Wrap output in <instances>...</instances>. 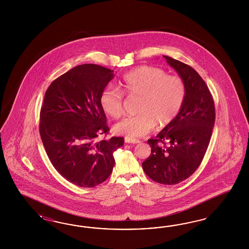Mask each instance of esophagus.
I'll list each match as a JSON object with an SVG mask.
<instances>
[{
	"instance_id": "obj_1",
	"label": "esophagus",
	"mask_w": 249,
	"mask_h": 249,
	"mask_svg": "<svg viewBox=\"0 0 249 249\" xmlns=\"http://www.w3.org/2000/svg\"><path fill=\"white\" fill-rule=\"evenodd\" d=\"M125 142H126V143L137 144L140 143V141H139V140H137V139H133V138L125 137Z\"/></svg>"
}]
</instances>
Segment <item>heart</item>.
<instances>
[{"label": "heart", "mask_w": 249, "mask_h": 249, "mask_svg": "<svg viewBox=\"0 0 249 249\" xmlns=\"http://www.w3.org/2000/svg\"><path fill=\"white\" fill-rule=\"evenodd\" d=\"M121 86L122 91L129 98H140L139 114L117 123L115 131L133 138L147 134L156 123L159 127L171 124L180 113L187 93L186 84L181 76L168 75L161 68L149 66L125 74ZM123 93L107 87L100 94L101 108L113 119H120L124 112Z\"/></svg>", "instance_id": "obj_1"}]
</instances>
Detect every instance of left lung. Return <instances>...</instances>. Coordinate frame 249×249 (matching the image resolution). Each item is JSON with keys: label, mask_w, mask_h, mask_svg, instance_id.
<instances>
[{"label": "left lung", "mask_w": 249, "mask_h": 249, "mask_svg": "<svg viewBox=\"0 0 249 249\" xmlns=\"http://www.w3.org/2000/svg\"><path fill=\"white\" fill-rule=\"evenodd\" d=\"M163 57L184 80L187 93L176 119L155 139L148 140L151 153L142 168L151 180L174 185L186 180L201 164L211 140L215 108L207 85L194 68Z\"/></svg>", "instance_id": "left-lung-1"}]
</instances>
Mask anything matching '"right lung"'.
Wrapping results in <instances>:
<instances>
[{"mask_svg":"<svg viewBox=\"0 0 249 249\" xmlns=\"http://www.w3.org/2000/svg\"><path fill=\"white\" fill-rule=\"evenodd\" d=\"M112 72L94 64L79 65L54 79L45 91L41 140L54 169L79 187L105 181L113 170L114 151L124 144L122 137L94 142L109 131L99 97L113 78Z\"/></svg>","mask_w":249,"mask_h":249,"instance_id":"obj_1","label":"right lung"}]
</instances>
